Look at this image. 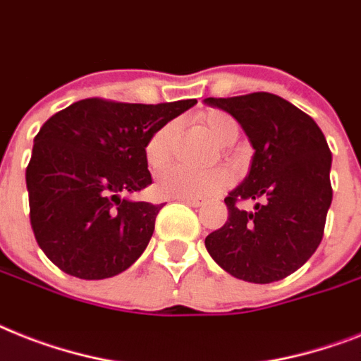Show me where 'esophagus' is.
<instances>
[{
	"instance_id": "obj_1",
	"label": "esophagus",
	"mask_w": 361,
	"mask_h": 361,
	"mask_svg": "<svg viewBox=\"0 0 361 361\" xmlns=\"http://www.w3.org/2000/svg\"><path fill=\"white\" fill-rule=\"evenodd\" d=\"M180 200L183 202V204H187V206H190V207H200L202 204H204L202 200H195V198H180Z\"/></svg>"
}]
</instances>
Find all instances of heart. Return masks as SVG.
Wrapping results in <instances>:
<instances>
[{
	"label": "heart",
	"instance_id": "obj_1",
	"mask_svg": "<svg viewBox=\"0 0 361 361\" xmlns=\"http://www.w3.org/2000/svg\"><path fill=\"white\" fill-rule=\"evenodd\" d=\"M200 126L204 128L211 139L221 146L233 145L239 137V126L230 114L221 111H209L200 118ZM176 139V124L161 126L159 130L152 135L145 148L146 163L152 171H161L163 166L169 165L172 159ZM231 176L226 169H211V171H192L185 166L174 165L161 172L157 178V190L166 198H195L202 200L207 196L226 189L230 185Z\"/></svg>",
	"mask_w": 361,
	"mask_h": 361
}]
</instances>
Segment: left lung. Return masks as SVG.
<instances>
[{"label": "left lung", "mask_w": 361, "mask_h": 361, "mask_svg": "<svg viewBox=\"0 0 361 361\" xmlns=\"http://www.w3.org/2000/svg\"><path fill=\"white\" fill-rule=\"evenodd\" d=\"M230 113L250 140V172L224 198L228 221L206 237L209 256L231 276L271 283L304 265L323 239L332 204V154L312 116L271 92L206 98ZM243 201L255 209L243 210Z\"/></svg>", "instance_id": "8db88e82"}]
</instances>
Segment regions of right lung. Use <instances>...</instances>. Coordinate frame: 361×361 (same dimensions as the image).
Listing matches in <instances>:
<instances>
[{
	"mask_svg": "<svg viewBox=\"0 0 361 361\" xmlns=\"http://www.w3.org/2000/svg\"><path fill=\"white\" fill-rule=\"evenodd\" d=\"M195 104L87 98L40 128L25 171L29 216L38 247L61 271L81 280H104L139 259L163 204L122 195L150 185L146 142Z\"/></svg>",
	"mask_w": 361,
	"mask_h": 361,
	"instance_id": "1",
	"label": "right lung"
}]
</instances>
